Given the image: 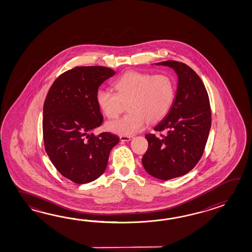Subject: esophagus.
<instances>
[{"label": "esophagus", "instance_id": "34e87169", "mask_svg": "<svg viewBox=\"0 0 252 252\" xmlns=\"http://www.w3.org/2000/svg\"><path fill=\"white\" fill-rule=\"evenodd\" d=\"M133 139V136H120L121 141H129Z\"/></svg>", "mask_w": 252, "mask_h": 252}]
</instances>
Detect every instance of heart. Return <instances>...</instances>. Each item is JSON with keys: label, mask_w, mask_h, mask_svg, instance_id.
I'll return each instance as SVG.
<instances>
[{"label": "heart", "mask_w": 252, "mask_h": 252, "mask_svg": "<svg viewBox=\"0 0 252 252\" xmlns=\"http://www.w3.org/2000/svg\"><path fill=\"white\" fill-rule=\"evenodd\" d=\"M116 93L107 89L96 92V102L109 119L116 118L128 103V113L109 122L106 128L113 133L130 136L143 129L147 122L154 124L164 118L175 98V82L167 74L152 75L128 71L113 83Z\"/></svg>", "instance_id": "heart-1"}]
</instances>
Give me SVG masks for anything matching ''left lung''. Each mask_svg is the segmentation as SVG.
Masks as SVG:
<instances>
[{"instance_id": "1", "label": "left lung", "mask_w": 252, "mask_h": 252, "mask_svg": "<svg viewBox=\"0 0 252 252\" xmlns=\"http://www.w3.org/2000/svg\"><path fill=\"white\" fill-rule=\"evenodd\" d=\"M156 64L175 70L178 84L170 110L154 128L165 135L145 136L149 148L142 164L150 176L169 180L186 175L198 163L208 139L212 114L204 83L190 66L174 60Z\"/></svg>"}]
</instances>
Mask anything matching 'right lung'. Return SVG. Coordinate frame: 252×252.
Returning <instances> with one entry per match:
<instances>
[{"label": "right lung", "mask_w": 252, "mask_h": 252, "mask_svg": "<svg viewBox=\"0 0 252 252\" xmlns=\"http://www.w3.org/2000/svg\"><path fill=\"white\" fill-rule=\"evenodd\" d=\"M115 74L105 66H76L59 75L44 102L45 150L58 171L75 184L97 179L119 138L93 133L103 122L96 102L99 86Z\"/></svg>", "instance_id": "1"}]
</instances>
